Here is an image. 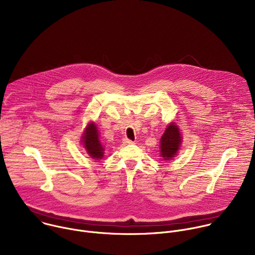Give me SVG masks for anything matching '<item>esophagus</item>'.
Returning a JSON list of instances; mask_svg holds the SVG:
<instances>
[{
    "label": "esophagus",
    "mask_w": 255,
    "mask_h": 255,
    "mask_svg": "<svg viewBox=\"0 0 255 255\" xmlns=\"http://www.w3.org/2000/svg\"><path fill=\"white\" fill-rule=\"evenodd\" d=\"M125 145H131V144H133L134 142L132 141V140H130V139H124V142H123Z\"/></svg>",
    "instance_id": "1"
}]
</instances>
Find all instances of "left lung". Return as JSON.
Listing matches in <instances>:
<instances>
[{
	"instance_id": "1",
	"label": "left lung",
	"mask_w": 255,
	"mask_h": 255,
	"mask_svg": "<svg viewBox=\"0 0 255 255\" xmlns=\"http://www.w3.org/2000/svg\"><path fill=\"white\" fill-rule=\"evenodd\" d=\"M181 143V136L178 127L170 123L160 139V153L164 160H169L176 155Z\"/></svg>"
}]
</instances>
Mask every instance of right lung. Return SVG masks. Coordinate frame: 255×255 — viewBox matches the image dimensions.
Returning <instances> with one entry per match:
<instances>
[{"mask_svg":"<svg viewBox=\"0 0 255 255\" xmlns=\"http://www.w3.org/2000/svg\"><path fill=\"white\" fill-rule=\"evenodd\" d=\"M82 142L88 154L94 159H101L104 156V147L99 139V132L94 122L88 124L82 137Z\"/></svg>","mask_w":255,"mask_h":255,"instance_id":"right-lung-1","label":"right lung"}]
</instances>
